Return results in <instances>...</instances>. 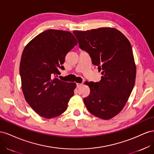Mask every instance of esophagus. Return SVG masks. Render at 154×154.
<instances>
[{"mask_svg": "<svg viewBox=\"0 0 154 154\" xmlns=\"http://www.w3.org/2000/svg\"><path fill=\"white\" fill-rule=\"evenodd\" d=\"M82 85V83H77V88L81 87Z\"/></svg>", "mask_w": 154, "mask_h": 154, "instance_id": "1", "label": "esophagus"}]
</instances>
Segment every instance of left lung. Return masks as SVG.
Instances as JSON below:
<instances>
[{
    "mask_svg": "<svg viewBox=\"0 0 154 154\" xmlns=\"http://www.w3.org/2000/svg\"><path fill=\"white\" fill-rule=\"evenodd\" d=\"M82 50L88 53L92 63L103 76L99 82H85L90 89L84 98L91 114L110 119L123 109L134 86L136 66L128 39L113 28L73 32Z\"/></svg>",
    "mask_w": 154,
    "mask_h": 154,
    "instance_id": "8db88e82",
    "label": "left lung"
}]
</instances>
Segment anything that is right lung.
Listing matches in <instances>:
<instances>
[{"label": "right lung", "mask_w": 154, "mask_h": 154, "mask_svg": "<svg viewBox=\"0 0 154 154\" xmlns=\"http://www.w3.org/2000/svg\"><path fill=\"white\" fill-rule=\"evenodd\" d=\"M77 45L69 32L48 29L26 46L21 56L20 75L26 102L39 116L51 119L60 116L68 108L76 88L54 77L64 69L65 57Z\"/></svg>", "instance_id": "right-lung-1"}]
</instances>
